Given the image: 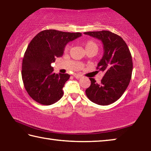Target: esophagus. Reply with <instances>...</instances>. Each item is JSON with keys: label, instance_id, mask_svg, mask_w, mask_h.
Instances as JSON below:
<instances>
[{"label": "esophagus", "instance_id": "1", "mask_svg": "<svg viewBox=\"0 0 151 151\" xmlns=\"http://www.w3.org/2000/svg\"><path fill=\"white\" fill-rule=\"evenodd\" d=\"M73 76H75V77L76 78H81L82 77V76H81V75H78V74H75V75H74Z\"/></svg>", "mask_w": 151, "mask_h": 151}]
</instances>
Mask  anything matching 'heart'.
<instances>
[{"mask_svg":"<svg viewBox=\"0 0 151 151\" xmlns=\"http://www.w3.org/2000/svg\"><path fill=\"white\" fill-rule=\"evenodd\" d=\"M85 47L86 50H89V49H93V48L97 50V48H98V46H97L96 43L92 41V40H88L87 42H86L85 44ZM70 45L68 44L65 48V51L66 52H68V51L70 50Z\"/></svg>","mask_w":151,"mask_h":151,"instance_id":"b5f03b06","label":"heart"}]
</instances>
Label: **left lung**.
I'll list each match as a JSON object with an SVG mask.
<instances>
[{
	"instance_id": "8db88e82",
	"label": "left lung",
	"mask_w": 151,
	"mask_h": 151,
	"mask_svg": "<svg viewBox=\"0 0 151 151\" xmlns=\"http://www.w3.org/2000/svg\"><path fill=\"white\" fill-rule=\"evenodd\" d=\"M100 40L104 53L97 69L104 75L101 84L90 78L91 85L86 90L89 100L99 105H109L120 99L129 85L132 72V60L124 40L114 33L102 30L84 32Z\"/></svg>"
}]
</instances>
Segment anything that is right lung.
<instances>
[{"label": "right lung", "mask_w": 151, "mask_h": 151, "mask_svg": "<svg viewBox=\"0 0 151 151\" xmlns=\"http://www.w3.org/2000/svg\"><path fill=\"white\" fill-rule=\"evenodd\" d=\"M82 36L80 32L45 30L33 38L24 53L22 78L28 94L36 102L50 105L63 96L68 74H55L51 63L62 57L65 46Z\"/></svg>", "instance_id": "add662e5"}]
</instances>
